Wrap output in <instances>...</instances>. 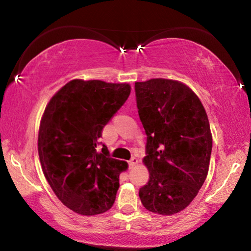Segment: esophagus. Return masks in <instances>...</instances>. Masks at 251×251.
Masks as SVG:
<instances>
[{
    "label": "esophagus",
    "instance_id": "esophagus-1",
    "mask_svg": "<svg viewBox=\"0 0 251 251\" xmlns=\"http://www.w3.org/2000/svg\"><path fill=\"white\" fill-rule=\"evenodd\" d=\"M138 163V159L136 158V157H131L130 158V160L128 161V165H129V168H131V167H134L136 164Z\"/></svg>",
    "mask_w": 251,
    "mask_h": 251
}]
</instances>
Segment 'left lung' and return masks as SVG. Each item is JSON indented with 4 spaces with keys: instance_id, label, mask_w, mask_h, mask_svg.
Returning a JSON list of instances; mask_svg holds the SVG:
<instances>
[{
    "instance_id": "1",
    "label": "left lung",
    "mask_w": 251,
    "mask_h": 251,
    "mask_svg": "<svg viewBox=\"0 0 251 251\" xmlns=\"http://www.w3.org/2000/svg\"><path fill=\"white\" fill-rule=\"evenodd\" d=\"M135 93L147 135L143 163L150 172L139 198L151 212L177 214L197 196L208 174L212 136L206 110L178 80L136 82Z\"/></svg>"
}]
</instances>
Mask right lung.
<instances>
[{
    "label": "right lung",
    "instance_id": "1",
    "mask_svg": "<svg viewBox=\"0 0 251 251\" xmlns=\"http://www.w3.org/2000/svg\"><path fill=\"white\" fill-rule=\"evenodd\" d=\"M130 94L127 83L73 79L55 94L42 116L40 161L50 188L76 214L94 216L113 206L126 161L97 151L104 126Z\"/></svg>",
    "mask_w": 251,
    "mask_h": 251
}]
</instances>
